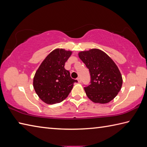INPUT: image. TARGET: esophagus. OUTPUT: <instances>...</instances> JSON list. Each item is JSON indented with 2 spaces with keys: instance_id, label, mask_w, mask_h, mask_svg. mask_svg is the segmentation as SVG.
<instances>
[{
  "instance_id": "1",
  "label": "esophagus",
  "mask_w": 147,
  "mask_h": 147,
  "mask_svg": "<svg viewBox=\"0 0 147 147\" xmlns=\"http://www.w3.org/2000/svg\"><path fill=\"white\" fill-rule=\"evenodd\" d=\"M78 82V83H82V79L80 78H78L77 79Z\"/></svg>"
}]
</instances>
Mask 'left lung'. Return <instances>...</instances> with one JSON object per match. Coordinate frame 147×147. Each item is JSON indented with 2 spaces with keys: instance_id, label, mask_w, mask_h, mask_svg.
I'll return each mask as SVG.
<instances>
[{
  "instance_id": "8db88e82",
  "label": "left lung",
  "mask_w": 147,
  "mask_h": 147,
  "mask_svg": "<svg viewBox=\"0 0 147 147\" xmlns=\"http://www.w3.org/2000/svg\"><path fill=\"white\" fill-rule=\"evenodd\" d=\"M79 57L88 69L91 82L84 88L87 96L95 103L107 104L121 90L123 78L109 56L98 49L79 52Z\"/></svg>"
}]
</instances>
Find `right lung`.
<instances>
[{"label":"right lung","instance_id":"obj_1","mask_svg":"<svg viewBox=\"0 0 147 147\" xmlns=\"http://www.w3.org/2000/svg\"><path fill=\"white\" fill-rule=\"evenodd\" d=\"M72 52L56 49L43 61L33 78V88L39 98L47 104L60 103L67 97L73 84L69 71L65 69V62Z\"/></svg>","mask_w":147,"mask_h":147}]
</instances>
